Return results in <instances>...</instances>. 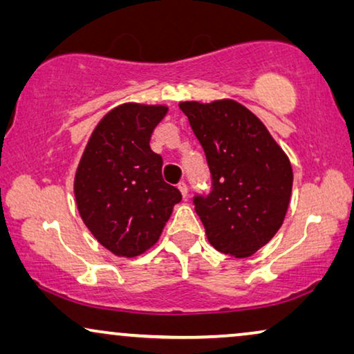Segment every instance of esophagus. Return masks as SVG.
Returning <instances> with one entry per match:
<instances>
[{
  "mask_svg": "<svg viewBox=\"0 0 354 354\" xmlns=\"http://www.w3.org/2000/svg\"><path fill=\"white\" fill-rule=\"evenodd\" d=\"M177 187H178V190H180V193H182L183 196H187V195H188V187H187V183H185V182H183V180H182V182H178V185H177Z\"/></svg>",
  "mask_w": 354,
  "mask_h": 354,
  "instance_id": "34e87169",
  "label": "esophagus"
}]
</instances>
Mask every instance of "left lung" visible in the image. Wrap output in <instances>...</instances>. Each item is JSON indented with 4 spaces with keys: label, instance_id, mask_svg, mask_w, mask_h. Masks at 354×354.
Instances as JSON below:
<instances>
[{
    "label": "left lung",
    "instance_id": "8db88e82",
    "mask_svg": "<svg viewBox=\"0 0 354 354\" xmlns=\"http://www.w3.org/2000/svg\"><path fill=\"white\" fill-rule=\"evenodd\" d=\"M178 106L211 172V190L193 198L207 240L235 258L254 254L287 214L293 185L290 159L266 125L234 100Z\"/></svg>",
    "mask_w": 354,
    "mask_h": 354
}]
</instances>
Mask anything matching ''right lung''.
<instances>
[{
    "label": "right lung",
    "instance_id": "1",
    "mask_svg": "<svg viewBox=\"0 0 354 354\" xmlns=\"http://www.w3.org/2000/svg\"><path fill=\"white\" fill-rule=\"evenodd\" d=\"M167 106L120 104L109 111L86 143L74 193L85 225L104 248L133 258L156 243L182 200L164 182L162 158L149 148Z\"/></svg>",
    "mask_w": 354,
    "mask_h": 354
}]
</instances>
